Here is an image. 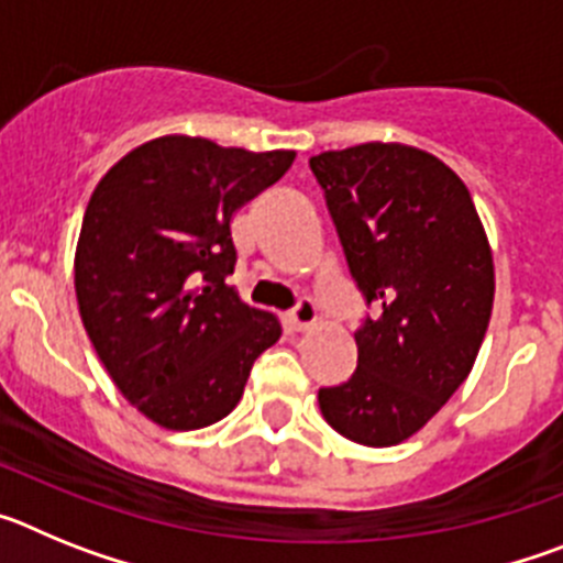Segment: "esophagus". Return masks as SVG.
I'll return each mask as SVG.
<instances>
[{"mask_svg":"<svg viewBox=\"0 0 563 563\" xmlns=\"http://www.w3.org/2000/svg\"><path fill=\"white\" fill-rule=\"evenodd\" d=\"M287 324L296 332H307L318 324V307L312 301H298L296 310L287 316Z\"/></svg>","mask_w":563,"mask_h":563,"instance_id":"obj_1","label":"esophagus"}]
</instances>
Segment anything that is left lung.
<instances>
[{
	"label": "left lung",
	"mask_w": 563,
	"mask_h": 563,
	"mask_svg": "<svg viewBox=\"0 0 563 563\" xmlns=\"http://www.w3.org/2000/svg\"><path fill=\"white\" fill-rule=\"evenodd\" d=\"M310 168L375 310L355 332V375L318 391V406L346 440L400 445L474 369L494 310V253L471 191L434 154L375 141L316 154Z\"/></svg>",
	"instance_id": "left-lung-1"
}]
</instances>
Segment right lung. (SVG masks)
I'll return each mask as SVG.
<instances>
[{
	"mask_svg": "<svg viewBox=\"0 0 563 563\" xmlns=\"http://www.w3.org/2000/svg\"><path fill=\"white\" fill-rule=\"evenodd\" d=\"M292 161L287 148L163 134L114 163L89 197L73 267L84 330L114 386L163 429L231 415L253 361L282 335L276 316L228 285L231 220Z\"/></svg>",
	"mask_w": 563,
	"mask_h": 563,
	"instance_id": "1",
	"label": "right lung"
}]
</instances>
